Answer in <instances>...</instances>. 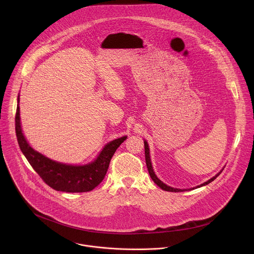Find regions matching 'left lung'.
Listing matches in <instances>:
<instances>
[{
  "mask_svg": "<svg viewBox=\"0 0 254 254\" xmlns=\"http://www.w3.org/2000/svg\"><path fill=\"white\" fill-rule=\"evenodd\" d=\"M143 142H144V156H146V164H147V168H148V171H149V174H150V176H151V178H152V180L154 181V182L161 188V189H163L164 191H169V192H183V191H186V190H181V189H175V188H172V187H169V186H167L166 184H164L161 180H159L158 178H157V176L155 175V173H154V170H153V167H152V163H151V158H150V149H149V146H148V142L146 141V140H143ZM223 171V170H222ZM221 171V172H222ZM221 172L220 173H218L217 174L215 177H213V178H211L210 180H208L207 182H205V183H203L202 185H200V186H198V187H202V186H205V185H208L209 183H211L212 181H214L217 177H218L220 174H221ZM197 187V188H198Z\"/></svg>",
  "mask_w": 254,
  "mask_h": 254,
  "instance_id": "8db88e82",
  "label": "left lung"
}]
</instances>
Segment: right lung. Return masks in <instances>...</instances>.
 Wrapping results in <instances>:
<instances>
[{
    "label": "right lung",
    "instance_id": "1",
    "mask_svg": "<svg viewBox=\"0 0 254 254\" xmlns=\"http://www.w3.org/2000/svg\"><path fill=\"white\" fill-rule=\"evenodd\" d=\"M16 135L20 149L32 168L44 182L56 191L68 193L89 192L98 186L105 177L111 160L127 136L108 142L97 159L84 166H70L54 162L34 151L27 142L20 126L19 97L15 117Z\"/></svg>",
    "mask_w": 254,
    "mask_h": 254
}]
</instances>
